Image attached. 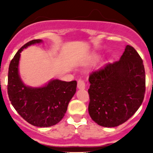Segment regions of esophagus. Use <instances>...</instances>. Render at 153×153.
<instances>
[{"label":"esophagus","instance_id":"1","mask_svg":"<svg viewBox=\"0 0 153 153\" xmlns=\"http://www.w3.org/2000/svg\"><path fill=\"white\" fill-rule=\"evenodd\" d=\"M77 87H78V89H79V90H84V89H85V83H84V82H83V80H81V79L78 80Z\"/></svg>","mask_w":153,"mask_h":153}]
</instances>
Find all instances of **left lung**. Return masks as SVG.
Instances as JSON below:
<instances>
[{"label": "left lung", "instance_id": "1", "mask_svg": "<svg viewBox=\"0 0 153 153\" xmlns=\"http://www.w3.org/2000/svg\"><path fill=\"white\" fill-rule=\"evenodd\" d=\"M89 114L103 127H116L141 106L146 90L145 69L136 50L126 45L119 61L90 75Z\"/></svg>", "mask_w": 153, "mask_h": 153}]
</instances>
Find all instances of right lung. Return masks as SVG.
Returning <instances> with one entry per match:
<instances>
[{
	"label": "right lung",
	"mask_w": 153,
	"mask_h": 153,
	"mask_svg": "<svg viewBox=\"0 0 153 153\" xmlns=\"http://www.w3.org/2000/svg\"><path fill=\"white\" fill-rule=\"evenodd\" d=\"M43 43L33 40L24 44L10 61L8 71V97L12 106L31 125L49 127L64 117L70 100L76 91V81L51 79L46 84L33 87L23 82L19 72L21 53L31 45Z\"/></svg>",
	"instance_id": "add662e5"
}]
</instances>
